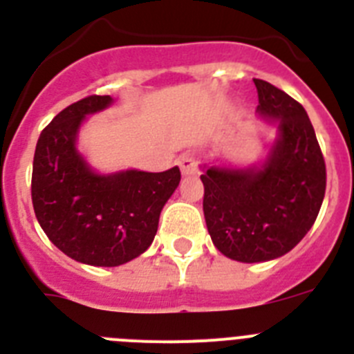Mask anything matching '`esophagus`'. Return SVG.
<instances>
[{
	"label": "esophagus",
	"instance_id": "obj_1",
	"mask_svg": "<svg viewBox=\"0 0 354 354\" xmlns=\"http://www.w3.org/2000/svg\"><path fill=\"white\" fill-rule=\"evenodd\" d=\"M179 167L184 175H195L198 171V158L195 152H184L179 158Z\"/></svg>",
	"mask_w": 354,
	"mask_h": 354
}]
</instances>
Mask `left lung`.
Listing matches in <instances>:
<instances>
[{
  "label": "left lung",
  "instance_id": "left-lung-1",
  "mask_svg": "<svg viewBox=\"0 0 354 354\" xmlns=\"http://www.w3.org/2000/svg\"><path fill=\"white\" fill-rule=\"evenodd\" d=\"M257 86V111L278 122V140L262 168L211 167L204 216L214 246L239 262L282 257L314 225L326 192V165L305 108L268 81Z\"/></svg>",
  "mask_w": 354,
  "mask_h": 354
}]
</instances>
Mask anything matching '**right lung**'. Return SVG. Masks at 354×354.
Masks as SVG:
<instances>
[{"label": "right lung", "mask_w": 354, "mask_h": 354, "mask_svg": "<svg viewBox=\"0 0 354 354\" xmlns=\"http://www.w3.org/2000/svg\"><path fill=\"white\" fill-rule=\"evenodd\" d=\"M109 95H88L67 106L40 133L31 174V202L53 245L90 266L126 264L154 241L159 214L180 170H127L99 175L77 154L84 117L108 108Z\"/></svg>", "instance_id": "obj_1"}]
</instances>
